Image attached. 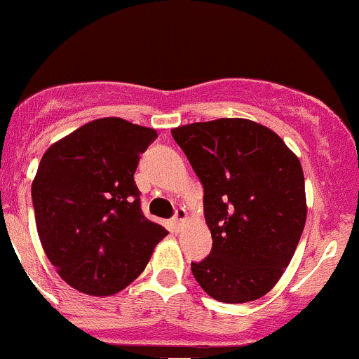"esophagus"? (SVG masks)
Returning <instances> with one entry per match:
<instances>
[{
  "label": "esophagus",
  "mask_w": 359,
  "mask_h": 359,
  "mask_svg": "<svg viewBox=\"0 0 359 359\" xmlns=\"http://www.w3.org/2000/svg\"><path fill=\"white\" fill-rule=\"evenodd\" d=\"M187 219V212H185V209L184 208H179L175 211V214H174V217H172V221H174V224H175V228H180V224H182V222Z\"/></svg>",
  "instance_id": "34e87169"
}]
</instances>
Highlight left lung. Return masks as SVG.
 <instances>
[{"instance_id": "1", "label": "left lung", "mask_w": 359, "mask_h": 359, "mask_svg": "<svg viewBox=\"0 0 359 359\" xmlns=\"http://www.w3.org/2000/svg\"><path fill=\"white\" fill-rule=\"evenodd\" d=\"M204 187L212 250L191 263L212 299L251 302L273 288L294 257L307 204L299 158L270 128L221 118L172 130Z\"/></svg>"}]
</instances>
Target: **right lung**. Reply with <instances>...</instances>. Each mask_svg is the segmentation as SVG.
Instances as JSON below:
<instances>
[{
  "label": "right lung",
  "mask_w": 359,
  "mask_h": 359,
  "mask_svg": "<svg viewBox=\"0 0 359 359\" xmlns=\"http://www.w3.org/2000/svg\"><path fill=\"white\" fill-rule=\"evenodd\" d=\"M151 128L121 118L94 119L45 151L32 184L45 255L69 285L113 295L145 270L168 231L147 219L135 184Z\"/></svg>",
  "instance_id": "add662e5"
}]
</instances>
